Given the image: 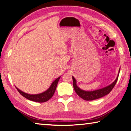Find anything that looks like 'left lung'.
<instances>
[{
    "label": "left lung",
    "mask_w": 131,
    "mask_h": 131,
    "mask_svg": "<svg viewBox=\"0 0 131 131\" xmlns=\"http://www.w3.org/2000/svg\"><path fill=\"white\" fill-rule=\"evenodd\" d=\"M120 69H119L118 75H117L116 79H115V81L112 84H110V85L108 86L105 87V88L103 89L96 90L92 91H84V90H81V89H79L76 84L77 81L75 80V79L74 78V77H72L73 81V87H74V90H75V93L79 96H80L81 98L85 100V101H93V100L101 98L102 97H103L105 95H106L108 94L111 91L112 89L114 88L115 84L116 83L117 79H118Z\"/></svg>",
    "instance_id": "left-lung-1"
}]
</instances>
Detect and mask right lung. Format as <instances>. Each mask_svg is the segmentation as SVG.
Segmentation results:
<instances>
[{
  "label": "right lung",
  "mask_w": 131,
  "mask_h": 131,
  "mask_svg": "<svg viewBox=\"0 0 131 131\" xmlns=\"http://www.w3.org/2000/svg\"><path fill=\"white\" fill-rule=\"evenodd\" d=\"M60 78V77L56 79L53 82V83L51 84L50 88H49L47 91H45V92H43V93H42L41 94L34 95L27 94L24 93V92H23L19 89H17L16 87V88L17 89V91H19V93L21 94L22 96H24V98L32 101L38 102V103H42V102H45L48 101V100H49L53 96L54 94V92L56 91V88H57V84Z\"/></svg>",
  "instance_id": "right-lung-1"
}]
</instances>
